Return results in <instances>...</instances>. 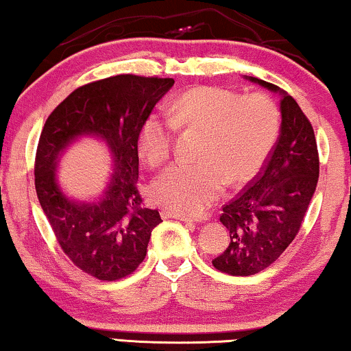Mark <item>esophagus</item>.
Masks as SVG:
<instances>
[{"mask_svg":"<svg viewBox=\"0 0 351 351\" xmlns=\"http://www.w3.org/2000/svg\"><path fill=\"white\" fill-rule=\"evenodd\" d=\"M161 216L165 217V219H179V221H184V222H192V219H190V217H186L184 215H179V213L167 211V209H162Z\"/></svg>","mask_w":351,"mask_h":351,"instance_id":"esophagus-1","label":"esophagus"}]
</instances>
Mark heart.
I'll return each mask as SVG.
<instances>
[{
	"label": "heart",
	"instance_id": "1",
	"mask_svg": "<svg viewBox=\"0 0 351 351\" xmlns=\"http://www.w3.org/2000/svg\"><path fill=\"white\" fill-rule=\"evenodd\" d=\"M167 114L154 111L138 129L140 154L158 166L171 156L177 129L203 130L202 161H179L153 180V202L179 215L204 211L219 197L226 180L247 184L258 174L279 136V109L269 97H243L224 86H197L177 97Z\"/></svg>",
	"mask_w": 351,
	"mask_h": 351
}]
</instances>
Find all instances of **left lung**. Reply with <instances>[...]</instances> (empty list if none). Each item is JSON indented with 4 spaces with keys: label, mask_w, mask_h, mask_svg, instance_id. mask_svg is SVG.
<instances>
[{
    "label": "left lung",
    "mask_w": 351,
    "mask_h": 351,
    "mask_svg": "<svg viewBox=\"0 0 351 351\" xmlns=\"http://www.w3.org/2000/svg\"><path fill=\"white\" fill-rule=\"evenodd\" d=\"M250 80L280 92L269 82ZM280 93V135L269 158L242 192L222 206L219 219L230 240L213 266L226 274H258L285 252L302 227L319 179L311 122L289 93Z\"/></svg>",
    "instance_id": "obj_1"
}]
</instances>
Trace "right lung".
I'll return each instance as SVG.
<instances>
[{
    "instance_id": "right-lung-1",
    "label": "right lung",
    "mask_w": 351,
    "mask_h": 351,
    "mask_svg": "<svg viewBox=\"0 0 351 351\" xmlns=\"http://www.w3.org/2000/svg\"><path fill=\"white\" fill-rule=\"evenodd\" d=\"M174 79L119 74L75 88L45 122L35 153V190L62 252L82 272L112 282L147 256L152 230L162 222L138 190V129ZM79 134H97L112 148L117 176L103 200L79 205L53 182L57 154Z\"/></svg>"
}]
</instances>
